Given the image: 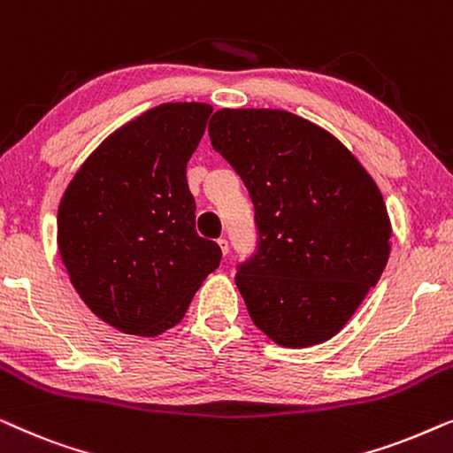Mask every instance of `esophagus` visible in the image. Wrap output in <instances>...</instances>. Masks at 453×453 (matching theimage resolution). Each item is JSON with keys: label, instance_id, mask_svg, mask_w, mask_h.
I'll return each mask as SVG.
<instances>
[{"label": "esophagus", "instance_id": "esophagus-1", "mask_svg": "<svg viewBox=\"0 0 453 453\" xmlns=\"http://www.w3.org/2000/svg\"><path fill=\"white\" fill-rule=\"evenodd\" d=\"M219 245H220V251H222V256H228V241L225 239V237H220L219 239Z\"/></svg>", "mask_w": 453, "mask_h": 453}]
</instances>
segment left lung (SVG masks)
<instances>
[{
	"instance_id": "left-lung-1",
	"label": "left lung",
	"mask_w": 453,
	"mask_h": 453,
	"mask_svg": "<svg viewBox=\"0 0 453 453\" xmlns=\"http://www.w3.org/2000/svg\"><path fill=\"white\" fill-rule=\"evenodd\" d=\"M208 134L256 212V251L234 274L253 324L290 349L326 342L388 264L392 228L375 181L334 135L288 111L220 109Z\"/></svg>"
}]
</instances>
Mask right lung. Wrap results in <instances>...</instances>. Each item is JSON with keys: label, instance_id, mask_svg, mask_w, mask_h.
<instances>
[{"label": "right lung", "instance_id": "obj_1", "mask_svg": "<svg viewBox=\"0 0 453 453\" xmlns=\"http://www.w3.org/2000/svg\"><path fill=\"white\" fill-rule=\"evenodd\" d=\"M212 107L166 103L103 142L61 197L58 245L73 288L109 326L158 336L183 319L222 251L196 233L188 160Z\"/></svg>", "mask_w": 453, "mask_h": 453}]
</instances>
